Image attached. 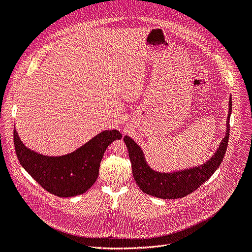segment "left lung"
Wrapping results in <instances>:
<instances>
[{
    "label": "left lung",
    "instance_id": "left-lung-1",
    "mask_svg": "<svg viewBox=\"0 0 252 252\" xmlns=\"http://www.w3.org/2000/svg\"><path fill=\"white\" fill-rule=\"evenodd\" d=\"M231 113L232 97L229 96L226 133L212 158L207 160L204 165L173 173H161L151 169L146 162L144 153L140 146L133 139L125 136L124 140L127 147L130 163H132L133 176L139 189L149 195L168 200L184 198L185 195L200 188L212 176L223 159L229 137Z\"/></svg>",
    "mask_w": 252,
    "mask_h": 252
}]
</instances>
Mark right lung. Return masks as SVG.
<instances>
[{"instance_id": "1", "label": "right lung", "mask_w": 252, "mask_h": 252, "mask_svg": "<svg viewBox=\"0 0 252 252\" xmlns=\"http://www.w3.org/2000/svg\"><path fill=\"white\" fill-rule=\"evenodd\" d=\"M17 158L23 168L48 192L69 198L84 193L95 182L106 148L122 139L117 129L104 130L68 155L48 157L26 147L13 133Z\"/></svg>"}]
</instances>
